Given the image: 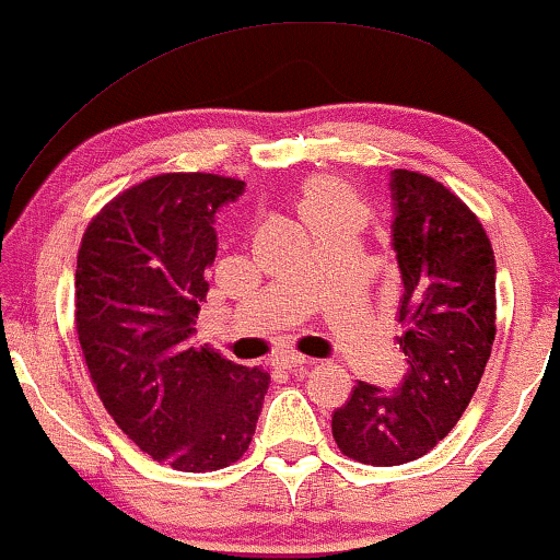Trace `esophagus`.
<instances>
[{
    "instance_id": "obj_1",
    "label": "esophagus",
    "mask_w": 560,
    "mask_h": 560,
    "mask_svg": "<svg viewBox=\"0 0 560 560\" xmlns=\"http://www.w3.org/2000/svg\"><path fill=\"white\" fill-rule=\"evenodd\" d=\"M271 364L276 366V370L292 372V370H300V366H304V364H310V359L296 357V353H281V357H276Z\"/></svg>"
}]
</instances>
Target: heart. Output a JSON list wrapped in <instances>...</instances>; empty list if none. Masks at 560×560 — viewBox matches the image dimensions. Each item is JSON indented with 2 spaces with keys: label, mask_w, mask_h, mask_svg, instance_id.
<instances>
[{
  "label": "heart",
  "mask_w": 560,
  "mask_h": 560,
  "mask_svg": "<svg viewBox=\"0 0 560 560\" xmlns=\"http://www.w3.org/2000/svg\"><path fill=\"white\" fill-rule=\"evenodd\" d=\"M296 214L310 235L320 237L343 228H362L366 207L359 190L338 175H315L296 194Z\"/></svg>",
  "instance_id": "heart-1"
}]
</instances>
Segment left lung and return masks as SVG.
<instances>
[{
	"label": "left lung",
	"mask_w": 560,
	"mask_h": 560,
	"mask_svg": "<svg viewBox=\"0 0 560 560\" xmlns=\"http://www.w3.org/2000/svg\"><path fill=\"white\" fill-rule=\"evenodd\" d=\"M393 250L406 374L393 390L357 382L332 439L364 465H402L436 447L465 413L497 336V258L483 224L429 175L390 173Z\"/></svg>",
	"instance_id": "1"
}]
</instances>
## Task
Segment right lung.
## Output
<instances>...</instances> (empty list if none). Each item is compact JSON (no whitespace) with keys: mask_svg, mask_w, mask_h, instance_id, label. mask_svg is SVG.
Returning a JSON list of instances; mask_svg holds the SVG:
<instances>
[{"mask_svg":"<svg viewBox=\"0 0 560 560\" xmlns=\"http://www.w3.org/2000/svg\"><path fill=\"white\" fill-rule=\"evenodd\" d=\"M243 190L211 173L158 175L113 198L77 256L74 320L92 385L141 452L183 472L243 457L271 380L194 341L214 217Z\"/></svg>","mask_w":560,"mask_h":560,"instance_id":"1","label":"right lung"}]
</instances>
